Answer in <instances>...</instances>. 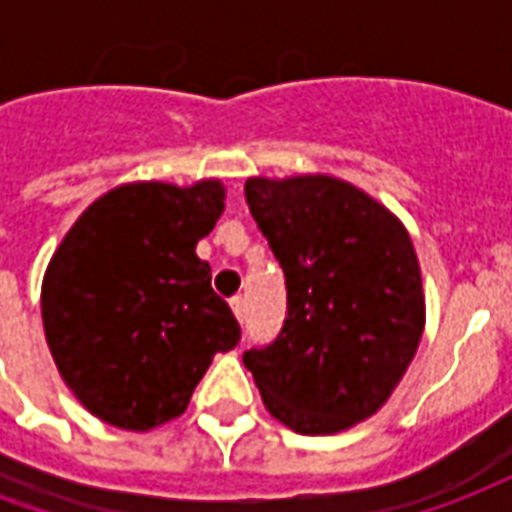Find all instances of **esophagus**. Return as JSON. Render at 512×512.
Here are the masks:
<instances>
[{
  "label": "esophagus",
  "mask_w": 512,
  "mask_h": 512,
  "mask_svg": "<svg viewBox=\"0 0 512 512\" xmlns=\"http://www.w3.org/2000/svg\"><path fill=\"white\" fill-rule=\"evenodd\" d=\"M230 307H233V315L238 318V323H244L246 318V301L241 299V296H235L233 301H230Z\"/></svg>",
  "instance_id": "34e87169"
}]
</instances>
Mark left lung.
<instances>
[{"mask_svg": "<svg viewBox=\"0 0 512 512\" xmlns=\"http://www.w3.org/2000/svg\"><path fill=\"white\" fill-rule=\"evenodd\" d=\"M246 202L285 271L288 318L244 354L268 414L304 436L373 417L425 329L411 235L386 205L332 175L249 178Z\"/></svg>", "mask_w": 512, "mask_h": 512, "instance_id": "1", "label": "left lung"}]
</instances>
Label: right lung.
Wrapping results in <instances>:
<instances>
[{
  "label": "right lung",
  "instance_id": "obj_1",
  "mask_svg": "<svg viewBox=\"0 0 512 512\" xmlns=\"http://www.w3.org/2000/svg\"><path fill=\"white\" fill-rule=\"evenodd\" d=\"M224 183L136 180L106 191L65 233L40 288L46 343L90 414L123 430L180 417L219 351L241 340L197 241Z\"/></svg>",
  "mask_w": 512,
  "mask_h": 512
}]
</instances>
